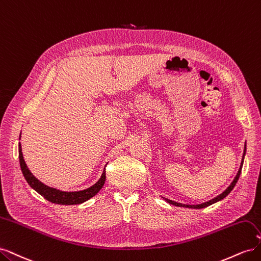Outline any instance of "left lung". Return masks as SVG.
Returning <instances> with one entry per match:
<instances>
[{
  "instance_id": "1",
  "label": "left lung",
  "mask_w": 261,
  "mask_h": 261,
  "mask_svg": "<svg viewBox=\"0 0 261 261\" xmlns=\"http://www.w3.org/2000/svg\"><path fill=\"white\" fill-rule=\"evenodd\" d=\"M245 154H246V144H245V146H244V153H243L242 162H241V165H240V169H239L238 174H236V176L234 177V179H233L232 183L230 184V186H228L223 193H221L219 196L215 197V198H213V199H211V200H209V201H206V202H202V203H198V204H185V203H179V202H176V201L170 200V199H168V198H164V197H162V198H163L165 201H167V202H169L170 204H173V206H176V207H184V208H192V209H202V208L209 207V206H211V204L216 203V202H218V201H221L222 199H224L225 197H226L228 194H230V193L232 192V189L234 188L235 184L238 183L239 177H240V175H241V172H242V168H243V163H244V158H245Z\"/></svg>"
}]
</instances>
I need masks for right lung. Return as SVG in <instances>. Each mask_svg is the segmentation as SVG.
I'll use <instances>...</instances> for the list:
<instances>
[{"mask_svg": "<svg viewBox=\"0 0 261 261\" xmlns=\"http://www.w3.org/2000/svg\"><path fill=\"white\" fill-rule=\"evenodd\" d=\"M20 139V137H19ZM18 153H19V163H20V169L22 172V175L27 180V183L30 185V187L35 189V191L40 194L44 199L52 203H58V204H80L87 200H89L94 195H97L102 186L105 185L106 181V170L102 173L101 177L97 181L96 184L92 186L84 189V191H77V192H64L60 191V189L50 187L48 185L43 184L42 181L39 180L33 173L30 172L28 169L27 164L23 160L22 152H21V145L19 143L18 145Z\"/></svg>", "mask_w": 261, "mask_h": 261, "instance_id": "1", "label": "right lung"}]
</instances>
